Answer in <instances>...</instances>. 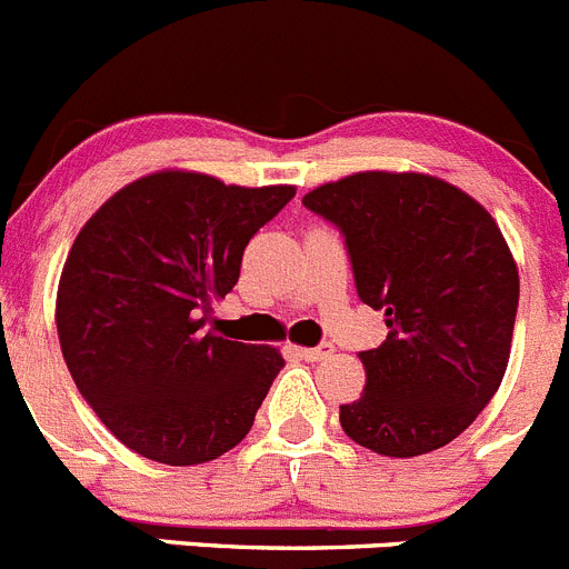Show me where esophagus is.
I'll use <instances>...</instances> for the list:
<instances>
[{"label":"esophagus","mask_w":569,"mask_h":569,"mask_svg":"<svg viewBox=\"0 0 569 569\" xmlns=\"http://www.w3.org/2000/svg\"><path fill=\"white\" fill-rule=\"evenodd\" d=\"M297 353H300L306 362H322V359H328L333 353V345L322 342V345H317V348H300Z\"/></svg>","instance_id":"34e87169"}]
</instances>
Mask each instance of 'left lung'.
Instances as JSON below:
<instances>
[{
    "instance_id": "1",
    "label": "left lung",
    "mask_w": 569,
    "mask_h": 569,
    "mask_svg": "<svg viewBox=\"0 0 569 569\" xmlns=\"http://www.w3.org/2000/svg\"><path fill=\"white\" fill-rule=\"evenodd\" d=\"M302 204L337 227L359 300L387 317L385 342L359 353L362 398L339 423L387 458L435 452L506 376L519 274L500 227L463 190L423 173H357Z\"/></svg>"
}]
</instances>
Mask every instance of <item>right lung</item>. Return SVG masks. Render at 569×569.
<instances>
[{
	"instance_id": "1",
	"label": "right lung",
	"mask_w": 569,
	"mask_h": 569,
	"mask_svg": "<svg viewBox=\"0 0 569 569\" xmlns=\"http://www.w3.org/2000/svg\"><path fill=\"white\" fill-rule=\"evenodd\" d=\"M295 188H238L162 171L111 196L78 232L58 283L63 362L87 405L137 455L168 466L241 443L283 368L274 348L204 331L249 238Z\"/></svg>"
}]
</instances>
